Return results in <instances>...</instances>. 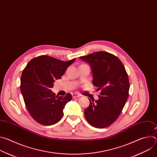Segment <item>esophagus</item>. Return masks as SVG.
Returning <instances> with one entry per match:
<instances>
[{
	"label": "esophagus",
	"instance_id": "obj_1",
	"mask_svg": "<svg viewBox=\"0 0 157 157\" xmlns=\"http://www.w3.org/2000/svg\"><path fill=\"white\" fill-rule=\"evenodd\" d=\"M72 96H73V98H79L81 96L77 93H73Z\"/></svg>",
	"mask_w": 157,
	"mask_h": 157
}]
</instances>
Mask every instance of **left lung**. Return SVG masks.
I'll return each mask as SVG.
<instances>
[{
	"mask_svg": "<svg viewBox=\"0 0 157 157\" xmlns=\"http://www.w3.org/2000/svg\"><path fill=\"white\" fill-rule=\"evenodd\" d=\"M79 58L90 65L93 84L101 91L99 99L93 98L84 109L86 119L92 126L102 128L119 116L128 97L129 81L121 60L113 54L98 52Z\"/></svg>",
	"mask_w": 157,
	"mask_h": 157,
	"instance_id": "obj_1",
	"label": "left lung"
}]
</instances>
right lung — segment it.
Listing matches in <instances>:
<instances>
[{"label":"right lung","instance_id":"1","mask_svg":"<svg viewBox=\"0 0 157 157\" xmlns=\"http://www.w3.org/2000/svg\"><path fill=\"white\" fill-rule=\"evenodd\" d=\"M75 59L63 61L41 55L30 60L24 70L20 79L21 93L29 113L39 124L53 125L63 117V109L72 96L69 93L58 97L51 88L55 80L60 79Z\"/></svg>","mask_w":157,"mask_h":157}]
</instances>
